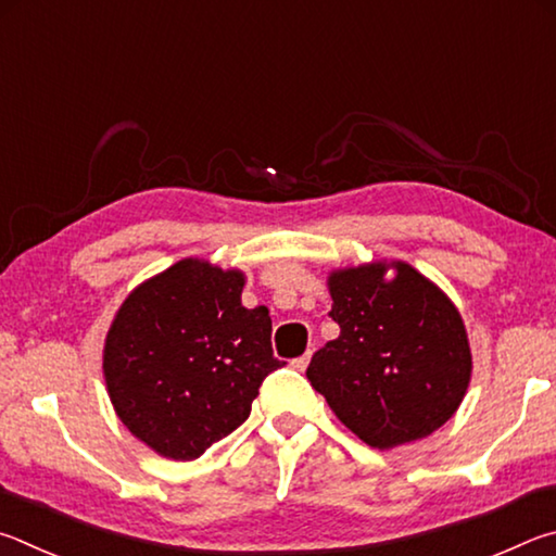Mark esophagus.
I'll return each instance as SVG.
<instances>
[{"mask_svg":"<svg viewBox=\"0 0 556 556\" xmlns=\"http://www.w3.org/2000/svg\"><path fill=\"white\" fill-rule=\"evenodd\" d=\"M309 358H313V352H307V354H303L300 358H293V368H298V371H305L307 364H309Z\"/></svg>","mask_w":556,"mask_h":556,"instance_id":"esophagus-1","label":"esophagus"}]
</instances>
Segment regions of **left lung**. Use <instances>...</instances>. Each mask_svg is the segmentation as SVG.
Masks as SVG:
<instances>
[{"label":"left lung","mask_w":556,"mask_h":556,"mask_svg":"<svg viewBox=\"0 0 556 556\" xmlns=\"http://www.w3.org/2000/svg\"><path fill=\"white\" fill-rule=\"evenodd\" d=\"M327 288L339 337L307 366L315 391L374 450L440 430L471 383L459 307L405 261L334 268Z\"/></svg>","instance_id":"1"}]
</instances>
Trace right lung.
<instances>
[{
	"instance_id": "1",
	"label": "right lung",
	"mask_w": 556,
	"mask_h": 556,
	"mask_svg": "<svg viewBox=\"0 0 556 556\" xmlns=\"http://www.w3.org/2000/svg\"><path fill=\"white\" fill-rule=\"evenodd\" d=\"M239 268L182 258L136 286L102 349L114 413L136 440L192 462L237 430L273 358L268 307L247 309Z\"/></svg>"
}]
</instances>
